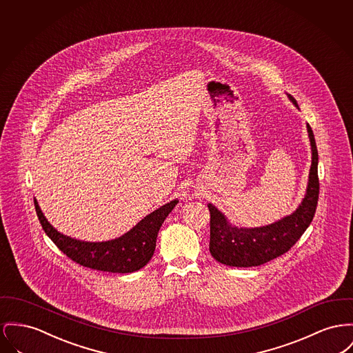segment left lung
<instances>
[{
    "instance_id": "8db88e82",
    "label": "left lung",
    "mask_w": 353,
    "mask_h": 353,
    "mask_svg": "<svg viewBox=\"0 0 353 353\" xmlns=\"http://www.w3.org/2000/svg\"><path fill=\"white\" fill-rule=\"evenodd\" d=\"M288 99L299 108L296 100ZM311 141L312 164L307 193L299 208L281 220L257 228L233 227L228 219L217 208L208 204L210 212V254L221 264L229 267H257L288 252L313 220L319 200V153L314 136L310 124H307Z\"/></svg>"
}]
</instances>
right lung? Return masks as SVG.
Listing matches in <instances>:
<instances>
[{"instance_id": "1", "label": "right lung", "mask_w": 353, "mask_h": 353, "mask_svg": "<svg viewBox=\"0 0 353 353\" xmlns=\"http://www.w3.org/2000/svg\"><path fill=\"white\" fill-rule=\"evenodd\" d=\"M179 200H173L149 213L121 237L103 243H89L65 236L53 228L34 199L42 229L57 248L83 267L113 273H130L145 267L154 253L159 230Z\"/></svg>"}]
</instances>
